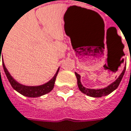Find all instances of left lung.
<instances>
[{
	"label": "left lung",
	"instance_id": "1",
	"mask_svg": "<svg viewBox=\"0 0 131 131\" xmlns=\"http://www.w3.org/2000/svg\"><path fill=\"white\" fill-rule=\"evenodd\" d=\"M125 67L124 68L122 73L120 74V75L119 76V78L116 80L115 81H113V83H111L110 85H108L107 87L104 88L102 89H89L84 88L81 83V76L80 75H79L77 73H75V76L77 78V83H78V87L79 90H81V92H82L83 93L86 94L89 96L91 97H95V98H98V97H102V96H104L111 93L113 91H114L116 89L119 87V84L122 79V77L125 74Z\"/></svg>",
	"mask_w": 131,
	"mask_h": 131
}]
</instances>
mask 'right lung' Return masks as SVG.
Masks as SVG:
<instances>
[{
  "mask_svg": "<svg viewBox=\"0 0 131 131\" xmlns=\"http://www.w3.org/2000/svg\"><path fill=\"white\" fill-rule=\"evenodd\" d=\"M1 51H2V50H1V48H0V58L1 55ZM1 58H2V56H1ZM2 63H3V67H4L5 74H6L8 80L9 81L11 86L12 87V88L15 90L17 92H18L21 95L27 96V97H31V98L39 97V96H41L43 95H45V94L50 93L54 88L56 79V76L58 75V70H59V68H58L56 73L53 76V78L52 79H50L48 82L43 84L42 85H39V86H26V85L21 84L18 83V81H15L12 78V76L10 75V73H9V71L7 70L6 67H5L4 60L2 61Z\"/></svg>",
  "mask_w": 131,
  "mask_h": 131,
  "instance_id": "add662e5",
  "label": "right lung"
}]
</instances>
